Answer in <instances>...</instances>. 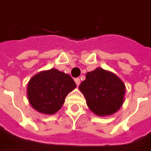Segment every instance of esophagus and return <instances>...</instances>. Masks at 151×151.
Masks as SVG:
<instances>
[{"instance_id": "esophagus-1", "label": "esophagus", "mask_w": 151, "mask_h": 151, "mask_svg": "<svg viewBox=\"0 0 151 151\" xmlns=\"http://www.w3.org/2000/svg\"><path fill=\"white\" fill-rule=\"evenodd\" d=\"M74 81H75V83H76V84H77V86H79V84H80V79L75 78V79H74Z\"/></svg>"}]
</instances>
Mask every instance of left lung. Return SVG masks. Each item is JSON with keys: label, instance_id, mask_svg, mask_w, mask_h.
<instances>
[{"label": "left lung", "instance_id": "left-lung-1", "mask_svg": "<svg viewBox=\"0 0 151 151\" xmlns=\"http://www.w3.org/2000/svg\"><path fill=\"white\" fill-rule=\"evenodd\" d=\"M87 106L97 116L112 115L123 105L126 86L115 73L98 67L79 86Z\"/></svg>", "mask_w": 151, "mask_h": 151}]
</instances>
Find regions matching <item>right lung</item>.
Listing matches in <instances>:
<instances>
[{"instance_id": "add662e5", "label": "right lung", "mask_w": 151, "mask_h": 151, "mask_svg": "<svg viewBox=\"0 0 151 151\" xmlns=\"http://www.w3.org/2000/svg\"><path fill=\"white\" fill-rule=\"evenodd\" d=\"M76 86L68 74L52 68L39 72L28 81L27 97L35 110L50 115L60 109L65 97Z\"/></svg>"}]
</instances>
